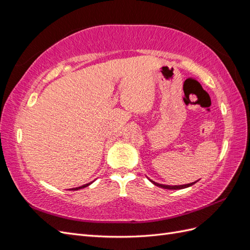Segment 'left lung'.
I'll return each mask as SVG.
<instances>
[{
  "mask_svg": "<svg viewBox=\"0 0 250 250\" xmlns=\"http://www.w3.org/2000/svg\"><path fill=\"white\" fill-rule=\"evenodd\" d=\"M150 181L152 184H154L155 186H157V187H160V188H167V190H180V188H188V187H191V186H193L194 184H196L197 183V181H194V183H191V184H188V185H183V186H167V185H161V184H157V183H155V181H153V180H151L150 179Z\"/></svg>",
  "mask_w": 250,
  "mask_h": 250,
  "instance_id": "1",
  "label": "left lung"
}]
</instances>
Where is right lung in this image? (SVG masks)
Here are the masks:
<instances>
[{
	"mask_svg": "<svg viewBox=\"0 0 250 250\" xmlns=\"http://www.w3.org/2000/svg\"><path fill=\"white\" fill-rule=\"evenodd\" d=\"M90 184H86V185H83V186H81V187H78V188H72V191H76V190H80V188H85V187H87V186H89Z\"/></svg>",
	"mask_w": 250,
	"mask_h": 250,
	"instance_id": "1",
	"label": "right lung"
}]
</instances>
